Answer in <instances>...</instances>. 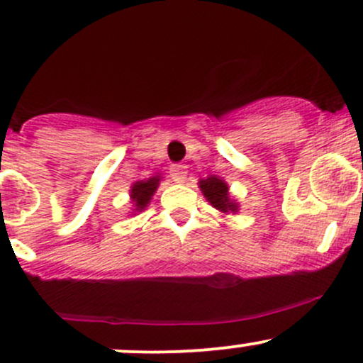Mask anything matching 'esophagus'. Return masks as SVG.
<instances>
[{"label":"esophagus","instance_id":"1","mask_svg":"<svg viewBox=\"0 0 363 363\" xmlns=\"http://www.w3.org/2000/svg\"><path fill=\"white\" fill-rule=\"evenodd\" d=\"M170 177L174 179L177 184H182V182H186V179H188V167H186V164H181V163L172 164Z\"/></svg>","mask_w":363,"mask_h":363}]
</instances>
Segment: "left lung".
I'll use <instances>...</instances> for the list:
<instances>
[{
	"instance_id": "obj_1",
	"label": "left lung",
	"mask_w": 363,
	"mask_h": 363,
	"mask_svg": "<svg viewBox=\"0 0 363 363\" xmlns=\"http://www.w3.org/2000/svg\"><path fill=\"white\" fill-rule=\"evenodd\" d=\"M199 188L207 199V202L221 214H237L239 212V202L230 195L228 184L221 177L208 175L207 179H200Z\"/></svg>"
}]
</instances>
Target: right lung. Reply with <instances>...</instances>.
<instances>
[{
  "label": "right lung",
  "mask_w": 363,
  "mask_h": 363,
  "mask_svg": "<svg viewBox=\"0 0 363 363\" xmlns=\"http://www.w3.org/2000/svg\"><path fill=\"white\" fill-rule=\"evenodd\" d=\"M161 179H163L161 175H152V177L144 179V181H137L131 184L130 200H131V203H133V207H131L133 216L137 214V212H144L145 207L151 203V200H152V196H155L156 189H158Z\"/></svg>",
  "instance_id": "1"
}]
</instances>
